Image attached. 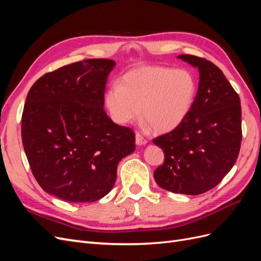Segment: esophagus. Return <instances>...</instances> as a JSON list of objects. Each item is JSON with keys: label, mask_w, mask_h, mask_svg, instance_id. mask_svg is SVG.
Masks as SVG:
<instances>
[{"label": "esophagus", "mask_w": 261, "mask_h": 261, "mask_svg": "<svg viewBox=\"0 0 261 261\" xmlns=\"http://www.w3.org/2000/svg\"><path fill=\"white\" fill-rule=\"evenodd\" d=\"M136 144L138 145V146H143V145H146L147 144V139L141 135L140 133H136Z\"/></svg>", "instance_id": "34e87169"}]
</instances>
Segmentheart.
Instances as JSON below:
<instances>
[{"label": "heart", "mask_w": 261, "mask_h": 261, "mask_svg": "<svg viewBox=\"0 0 261 261\" xmlns=\"http://www.w3.org/2000/svg\"><path fill=\"white\" fill-rule=\"evenodd\" d=\"M197 94L195 76L184 68L144 66L125 74L110 87L106 106L118 124H128L141 115L159 133L176 128L184 122Z\"/></svg>", "instance_id": "b5f03b06"}]
</instances>
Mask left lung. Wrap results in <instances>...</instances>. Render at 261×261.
Listing matches in <instances>:
<instances>
[{
	"label": "left lung",
	"mask_w": 261,
	"mask_h": 261,
	"mask_svg": "<svg viewBox=\"0 0 261 261\" xmlns=\"http://www.w3.org/2000/svg\"><path fill=\"white\" fill-rule=\"evenodd\" d=\"M178 58L198 67V91L184 122L152 140L164 152V162L153 175L169 192L199 195L216 187L238 159L241 100L212 62L189 54Z\"/></svg>",
	"instance_id": "8db88e82"
}]
</instances>
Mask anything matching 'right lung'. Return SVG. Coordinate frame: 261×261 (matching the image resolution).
Returning <instances> with one entry per match:
<instances>
[{
	"label": "right lung",
	"mask_w": 261,
	"mask_h": 261,
	"mask_svg": "<svg viewBox=\"0 0 261 261\" xmlns=\"http://www.w3.org/2000/svg\"><path fill=\"white\" fill-rule=\"evenodd\" d=\"M115 62L86 59L46 73L31 87L21 139L43 191L68 202H92L111 191L117 164L135 150V134L106 113Z\"/></svg>",
	"instance_id": "obj_1"
}]
</instances>
